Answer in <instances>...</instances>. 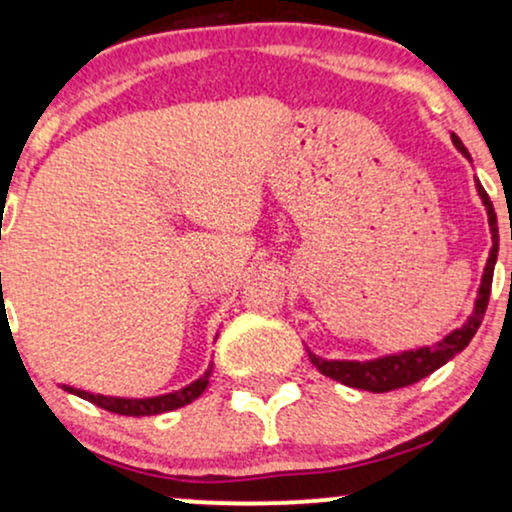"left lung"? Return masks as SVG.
Here are the masks:
<instances>
[{
    "label": "left lung",
    "mask_w": 512,
    "mask_h": 512,
    "mask_svg": "<svg viewBox=\"0 0 512 512\" xmlns=\"http://www.w3.org/2000/svg\"><path fill=\"white\" fill-rule=\"evenodd\" d=\"M452 144L462 151L464 156L469 158L467 149L460 142L457 134H452ZM477 190L481 202H484L486 214H489V226H491V252L489 260H486V269L484 276H481V286H479V296L477 303H474V313L469 315V320L464 322L460 330L450 332L448 337L440 339L438 344L433 346H421L416 351H402V354H392V356H383L375 358V361H325V358L310 354V361L313 366L320 370L322 375L327 378L337 380V383L356 387V390H368V392H390V390H399V387H407L424 380L426 375H431L433 370H438L440 366L455 358L460 351L472 342V337L477 334L481 320H484L486 305H489V296H491V281H493V267H496V257H498V221H496V211H493V204L486 190L481 187V182L477 180Z\"/></svg>",
    "instance_id": "obj_1"
}]
</instances>
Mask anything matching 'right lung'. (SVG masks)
<instances>
[{
	"label": "right lung",
	"instance_id": "add662e5",
	"mask_svg": "<svg viewBox=\"0 0 512 512\" xmlns=\"http://www.w3.org/2000/svg\"><path fill=\"white\" fill-rule=\"evenodd\" d=\"M2 276V274H0ZM211 378V366L207 368V373L202 378L190 383L187 387H182L178 392H170V395H161V397H146V399H125V397H105V395H91V392L84 390H74V387L62 385L67 392H74L76 397L86 399V402L96 404L105 411H113V414H122V416H154V414H163V411H173L185 407V404L195 402V399L207 390Z\"/></svg>",
	"mask_w": 512,
	"mask_h": 512
}]
</instances>
